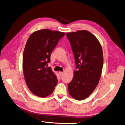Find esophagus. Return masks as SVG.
Returning a JSON list of instances; mask_svg holds the SVG:
<instances>
[{"instance_id": "34e87169", "label": "esophagus", "mask_w": 125, "mask_h": 125, "mask_svg": "<svg viewBox=\"0 0 125 125\" xmlns=\"http://www.w3.org/2000/svg\"><path fill=\"white\" fill-rule=\"evenodd\" d=\"M63 73H64V72H59V75H60V76H61L62 75H63Z\"/></svg>"}]
</instances>
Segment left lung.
I'll use <instances>...</instances> for the list:
<instances>
[{
	"label": "left lung",
	"instance_id": "obj_1",
	"mask_svg": "<svg viewBox=\"0 0 125 125\" xmlns=\"http://www.w3.org/2000/svg\"><path fill=\"white\" fill-rule=\"evenodd\" d=\"M74 55L76 69L69 92L77 100H82L94 90L100 79L104 64L101 44L88 31H78L66 34Z\"/></svg>",
	"mask_w": 125,
	"mask_h": 125
}]
</instances>
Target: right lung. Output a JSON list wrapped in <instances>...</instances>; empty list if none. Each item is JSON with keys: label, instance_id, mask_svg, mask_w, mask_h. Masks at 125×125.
Segmentation results:
<instances>
[{"label": "right lung", "instance_id": "1", "mask_svg": "<svg viewBox=\"0 0 125 125\" xmlns=\"http://www.w3.org/2000/svg\"><path fill=\"white\" fill-rule=\"evenodd\" d=\"M64 35L63 32L43 29L34 31L27 41L23 57V73L27 87L35 95L47 97L57 84L56 75L47 66L53 50Z\"/></svg>", "mask_w": 125, "mask_h": 125}]
</instances>
